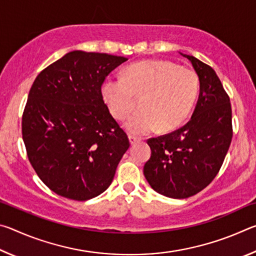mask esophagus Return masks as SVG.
<instances>
[{"label":"esophagus","mask_w":256,"mask_h":256,"mask_svg":"<svg viewBox=\"0 0 256 256\" xmlns=\"http://www.w3.org/2000/svg\"><path fill=\"white\" fill-rule=\"evenodd\" d=\"M128 141H130V144H131L133 146V144H136V142H140V138L133 136H128Z\"/></svg>","instance_id":"34e87169"}]
</instances>
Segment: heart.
I'll use <instances>...</instances> for the list:
<instances>
[{
	"label": "heart",
	"instance_id": "obj_1",
	"mask_svg": "<svg viewBox=\"0 0 256 256\" xmlns=\"http://www.w3.org/2000/svg\"><path fill=\"white\" fill-rule=\"evenodd\" d=\"M123 78H108L102 86L104 100L116 118H126L133 108L134 96H144L141 112L125 123L133 136H146L160 126L175 128L188 118L198 98V78L188 68L167 60H144L125 68Z\"/></svg>",
	"mask_w": 256,
	"mask_h": 256
}]
</instances>
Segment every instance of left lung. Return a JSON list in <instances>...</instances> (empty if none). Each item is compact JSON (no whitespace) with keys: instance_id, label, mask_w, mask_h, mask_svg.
<instances>
[{"instance_id":"1","label":"left lung","mask_w":256,"mask_h":256,"mask_svg":"<svg viewBox=\"0 0 256 256\" xmlns=\"http://www.w3.org/2000/svg\"><path fill=\"white\" fill-rule=\"evenodd\" d=\"M188 58L200 81L192 118L183 128L148 140L151 157L144 174L156 192L186 198L209 185L218 174L232 138V106L222 81L211 66Z\"/></svg>"}]
</instances>
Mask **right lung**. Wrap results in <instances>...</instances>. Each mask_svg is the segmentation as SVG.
<instances>
[{
  "mask_svg": "<svg viewBox=\"0 0 256 256\" xmlns=\"http://www.w3.org/2000/svg\"><path fill=\"white\" fill-rule=\"evenodd\" d=\"M128 60L68 52L34 79L22 116L29 162L47 188L86 201L108 188L126 152V133L102 94L105 78Z\"/></svg>",
  "mask_w": 256,
  "mask_h": 256,
  "instance_id": "obj_1",
  "label": "right lung"
}]
</instances>
